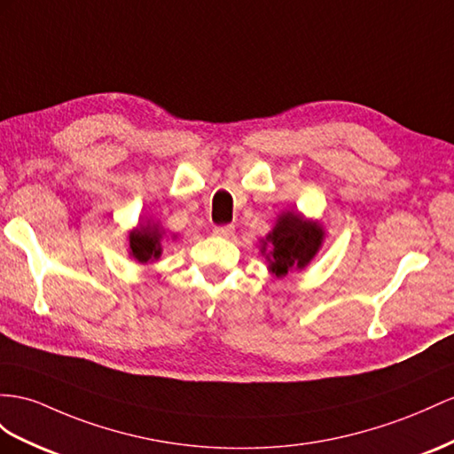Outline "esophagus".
<instances>
[{"label": "esophagus", "instance_id": "obj_1", "mask_svg": "<svg viewBox=\"0 0 454 454\" xmlns=\"http://www.w3.org/2000/svg\"><path fill=\"white\" fill-rule=\"evenodd\" d=\"M234 231H236L234 226H216L213 230V234L218 236V238H231V236H234Z\"/></svg>", "mask_w": 454, "mask_h": 454}]
</instances>
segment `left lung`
Instances as JSON below:
<instances>
[{
    "mask_svg": "<svg viewBox=\"0 0 454 454\" xmlns=\"http://www.w3.org/2000/svg\"><path fill=\"white\" fill-rule=\"evenodd\" d=\"M326 230L320 220L307 218L299 211H284L278 215L272 230L261 239V254L266 269L276 278H284L294 270H305L317 257Z\"/></svg>",
    "mask_w": 454,
    "mask_h": 454,
    "instance_id": "left-lung-1",
    "label": "left lung"
}]
</instances>
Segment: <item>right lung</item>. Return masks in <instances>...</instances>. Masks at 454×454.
<instances>
[{
	"label": "right lung",
	"mask_w": 454,
	"mask_h": 454,
	"mask_svg": "<svg viewBox=\"0 0 454 454\" xmlns=\"http://www.w3.org/2000/svg\"><path fill=\"white\" fill-rule=\"evenodd\" d=\"M165 236L167 231L157 223V220L142 218V223H137L136 228L128 231V238H126L128 254H130V257L139 264L155 262L162 254V238ZM174 239H176V236H174Z\"/></svg>",
	"instance_id": "right-lung-1"
}]
</instances>
